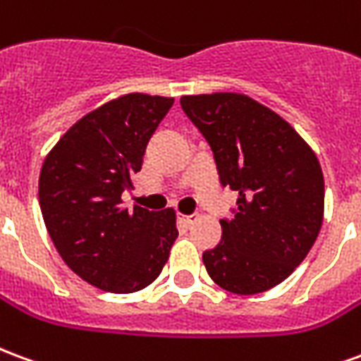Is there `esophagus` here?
<instances>
[{"label": "esophagus", "instance_id": "esophagus-1", "mask_svg": "<svg viewBox=\"0 0 361 361\" xmlns=\"http://www.w3.org/2000/svg\"><path fill=\"white\" fill-rule=\"evenodd\" d=\"M181 220H183V222L189 226V224H193V222L197 220V214H181Z\"/></svg>", "mask_w": 361, "mask_h": 361}]
</instances>
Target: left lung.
<instances>
[{
	"instance_id": "left-lung-1",
	"label": "left lung",
	"mask_w": 361,
	"mask_h": 361,
	"mask_svg": "<svg viewBox=\"0 0 361 361\" xmlns=\"http://www.w3.org/2000/svg\"><path fill=\"white\" fill-rule=\"evenodd\" d=\"M220 183L240 193L222 240L203 253L207 272L234 294L265 292L288 279L323 224L325 181L315 152L279 114L235 92L181 96Z\"/></svg>"
}]
</instances>
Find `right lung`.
<instances>
[{
    "instance_id": "1",
    "label": "right lung",
    "mask_w": 361,
    "mask_h": 361,
    "mask_svg": "<svg viewBox=\"0 0 361 361\" xmlns=\"http://www.w3.org/2000/svg\"><path fill=\"white\" fill-rule=\"evenodd\" d=\"M173 98L127 94L79 119L46 157L38 199L66 265L92 286L131 294L158 279L178 238L176 212L121 207Z\"/></svg>"
}]
</instances>
